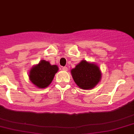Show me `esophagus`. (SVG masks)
Returning <instances> with one entry per match:
<instances>
[{
  "instance_id": "34e87169",
  "label": "esophagus",
  "mask_w": 134,
  "mask_h": 134,
  "mask_svg": "<svg viewBox=\"0 0 134 134\" xmlns=\"http://www.w3.org/2000/svg\"><path fill=\"white\" fill-rule=\"evenodd\" d=\"M61 69H62L63 71H67L68 70V69H67V67H61Z\"/></svg>"
}]
</instances>
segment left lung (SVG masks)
<instances>
[{"label":"left lung","instance_id":"left-lung-1","mask_svg":"<svg viewBox=\"0 0 134 134\" xmlns=\"http://www.w3.org/2000/svg\"><path fill=\"white\" fill-rule=\"evenodd\" d=\"M75 83L82 90H91L99 83L102 73L99 67L94 63L82 60L71 70Z\"/></svg>","mask_w":134,"mask_h":134}]
</instances>
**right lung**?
<instances>
[{
  "label": "right lung",
  "mask_w": 134,
  "mask_h": 134,
  "mask_svg": "<svg viewBox=\"0 0 134 134\" xmlns=\"http://www.w3.org/2000/svg\"><path fill=\"white\" fill-rule=\"evenodd\" d=\"M58 71L57 65H51L49 61L42 59L31 68L29 80L36 88L43 89L51 84Z\"/></svg>",
  "instance_id": "add662e5"
}]
</instances>
